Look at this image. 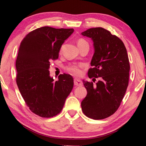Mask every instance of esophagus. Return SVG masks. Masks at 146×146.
<instances>
[{
    "label": "esophagus",
    "mask_w": 146,
    "mask_h": 146,
    "mask_svg": "<svg viewBox=\"0 0 146 146\" xmlns=\"http://www.w3.org/2000/svg\"><path fill=\"white\" fill-rule=\"evenodd\" d=\"M74 85L76 86H82L83 85L82 82L80 80H79V79H76V78L74 79Z\"/></svg>",
    "instance_id": "1"
}]
</instances>
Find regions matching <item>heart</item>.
I'll list each match as a JSON object with an SVG mask.
<instances>
[{"mask_svg":"<svg viewBox=\"0 0 146 146\" xmlns=\"http://www.w3.org/2000/svg\"><path fill=\"white\" fill-rule=\"evenodd\" d=\"M87 43V42L84 40V39H79L77 41L78 46L82 45L84 44ZM83 67L82 64H74L70 65L67 68L68 71L70 73H71L72 75L74 76H80L82 74V70L81 68Z\"/></svg>","mask_w":146,"mask_h":146,"instance_id":"heart-1","label":"heart"}]
</instances>
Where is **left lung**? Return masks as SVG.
<instances>
[{
  "label": "left lung",
  "instance_id": "8db88e82",
  "mask_svg": "<svg viewBox=\"0 0 146 146\" xmlns=\"http://www.w3.org/2000/svg\"><path fill=\"white\" fill-rule=\"evenodd\" d=\"M81 35L93 41L94 53L90 78H99L96 84L83 80L87 95L82 101L83 113L94 119L110 116L120 105L129 81V63L123 42L103 28H92Z\"/></svg>",
  "mask_w": 146,
  "mask_h": 146
}]
</instances>
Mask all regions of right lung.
I'll list each match as a JSON object with an SVG mask.
<instances>
[{"instance_id":"right-lung-1","label":"right lung","mask_w":146,"mask_h":146,"mask_svg":"<svg viewBox=\"0 0 146 146\" xmlns=\"http://www.w3.org/2000/svg\"><path fill=\"white\" fill-rule=\"evenodd\" d=\"M73 29L39 28L26 36L20 45L17 61V84L29 109L39 116L51 117L60 112L71 92L74 80L67 74L54 81L50 62L58 58L64 41Z\"/></svg>"}]
</instances>
